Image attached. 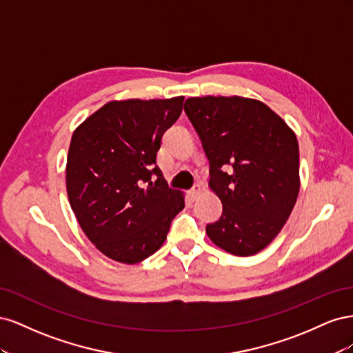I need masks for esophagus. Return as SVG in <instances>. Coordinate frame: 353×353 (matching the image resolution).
<instances>
[{
    "label": "esophagus",
    "instance_id": "esophagus-1",
    "mask_svg": "<svg viewBox=\"0 0 353 353\" xmlns=\"http://www.w3.org/2000/svg\"><path fill=\"white\" fill-rule=\"evenodd\" d=\"M200 193H201V185H200V184H196L193 188H191V190L188 191V194H190V199H191V200H196Z\"/></svg>",
    "mask_w": 353,
    "mask_h": 353
}]
</instances>
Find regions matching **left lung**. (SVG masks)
Here are the masks:
<instances>
[{
	"mask_svg": "<svg viewBox=\"0 0 353 353\" xmlns=\"http://www.w3.org/2000/svg\"><path fill=\"white\" fill-rule=\"evenodd\" d=\"M184 110L209 159V187L222 201L208 236L231 254H256L279 236L296 205V134L265 103L239 95L191 97Z\"/></svg>",
	"mask_w": 353,
	"mask_h": 353,
	"instance_id": "8db88e82",
	"label": "left lung"
}]
</instances>
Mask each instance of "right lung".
Wrapping results in <instances>:
<instances>
[{
  "label": "right lung",
  "mask_w": 353,
  "mask_h": 353,
  "mask_svg": "<svg viewBox=\"0 0 353 353\" xmlns=\"http://www.w3.org/2000/svg\"><path fill=\"white\" fill-rule=\"evenodd\" d=\"M184 97L113 100L73 131L66 190L85 236L108 258L138 263L157 252L184 193L169 188L156 156ZM152 176H156L153 181Z\"/></svg>",
  "instance_id": "right-lung-1"
}]
</instances>
